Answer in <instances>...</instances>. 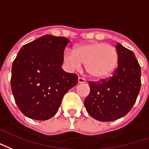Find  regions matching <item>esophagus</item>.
<instances>
[{"instance_id":"1","label":"esophagus","mask_w":149,"mask_h":149,"mask_svg":"<svg viewBox=\"0 0 149 149\" xmlns=\"http://www.w3.org/2000/svg\"><path fill=\"white\" fill-rule=\"evenodd\" d=\"M78 82L79 83H86V79H83V78H81V77H79V79H78Z\"/></svg>"}]
</instances>
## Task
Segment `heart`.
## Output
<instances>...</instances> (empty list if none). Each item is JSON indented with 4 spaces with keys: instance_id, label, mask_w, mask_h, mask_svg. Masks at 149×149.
Segmentation results:
<instances>
[{
    "instance_id": "b5f03b06",
    "label": "heart",
    "mask_w": 149,
    "mask_h": 149,
    "mask_svg": "<svg viewBox=\"0 0 149 149\" xmlns=\"http://www.w3.org/2000/svg\"><path fill=\"white\" fill-rule=\"evenodd\" d=\"M64 63L70 69H79L86 64V70L92 79L102 80L114 72L118 63V52L114 47L103 42L79 44L74 51L67 50Z\"/></svg>"
}]
</instances>
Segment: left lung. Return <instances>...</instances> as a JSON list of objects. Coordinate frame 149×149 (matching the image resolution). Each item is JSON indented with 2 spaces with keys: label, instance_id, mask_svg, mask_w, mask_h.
<instances>
[{
  "label": "left lung",
  "instance_id": "obj_1",
  "mask_svg": "<svg viewBox=\"0 0 149 149\" xmlns=\"http://www.w3.org/2000/svg\"><path fill=\"white\" fill-rule=\"evenodd\" d=\"M118 66L113 76L90 82L91 92L84 101L86 111L100 121L122 118L132 109L141 89V70L134 53L118 43Z\"/></svg>",
  "mask_w": 149,
  "mask_h": 149
}]
</instances>
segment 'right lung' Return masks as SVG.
Wrapping results in <instances>:
<instances>
[{
    "label": "right lung",
    "instance_id": "1",
    "mask_svg": "<svg viewBox=\"0 0 149 149\" xmlns=\"http://www.w3.org/2000/svg\"><path fill=\"white\" fill-rule=\"evenodd\" d=\"M70 40L45 35L20 48L13 63L11 88L22 113L38 120L57 113L64 94L78 82L75 74L61 68Z\"/></svg>",
    "mask_w": 149,
    "mask_h": 149
}]
</instances>
